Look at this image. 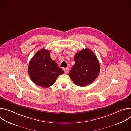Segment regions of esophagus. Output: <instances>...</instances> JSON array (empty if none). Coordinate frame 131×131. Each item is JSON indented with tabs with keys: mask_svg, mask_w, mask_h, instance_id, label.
Listing matches in <instances>:
<instances>
[{
	"mask_svg": "<svg viewBox=\"0 0 131 131\" xmlns=\"http://www.w3.org/2000/svg\"><path fill=\"white\" fill-rule=\"evenodd\" d=\"M64 71L65 72V73H68V72H69V68L67 67V68H65L64 69Z\"/></svg>",
	"mask_w": 131,
	"mask_h": 131,
	"instance_id": "34e87169",
	"label": "esophagus"
}]
</instances>
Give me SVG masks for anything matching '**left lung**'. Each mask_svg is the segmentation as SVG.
<instances>
[{
	"mask_svg": "<svg viewBox=\"0 0 131 131\" xmlns=\"http://www.w3.org/2000/svg\"><path fill=\"white\" fill-rule=\"evenodd\" d=\"M75 62L68 75L76 85L84 86L94 81L100 71L99 62L89 49H83L76 54Z\"/></svg>",
	"mask_w": 131,
	"mask_h": 131,
	"instance_id": "1",
	"label": "left lung"
}]
</instances>
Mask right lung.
I'll return each instance as SVG.
<instances>
[{"instance_id": "1", "label": "right lung", "mask_w": 131, "mask_h": 131, "mask_svg": "<svg viewBox=\"0 0 131 131\" xmlns=\"http://www.w3.org/2000/svg\"><path fill=\"white\" fill-rule=\"evenodd\" d=\"M50 51L41 49L29 62L28 73L32 81L37 85L48 88L52 85L58 77L64 73L50 56Z\"/></svg>"}]
</instances>
